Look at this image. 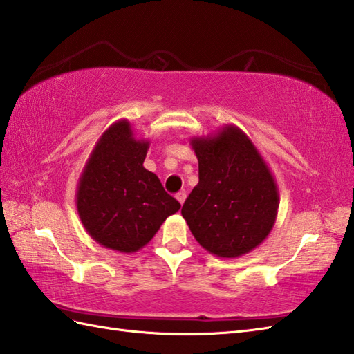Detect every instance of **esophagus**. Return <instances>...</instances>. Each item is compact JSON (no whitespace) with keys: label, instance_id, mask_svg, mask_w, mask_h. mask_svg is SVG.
I'll return each instance as SVG.
<instances>
[{"label":"esophagus","instance_id":"1","mask_svg":"<svg viewBox=\"0 0 354 354\" xmlns=\"http://www.w3.org/2000/svg\"><path fill=\"white\" fill-rule=\"evenodd\" d=\"M176 199H178V202H179V204H184V202H185V199H187V194L184 193V192H179L178 194H176Z\"/></svg>","mask_w":354,"mask_h":354}]
</instances>
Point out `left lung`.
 <instances>
[{
  "label": "left lung",
  "instance_id": "left-lung-1",
  "mask_svg": "<svg viewBox=\"0 0 354 354\" xmlns=\"http://www.w3.org/2000/svg\"><path fill=\"white\" fill-rule=\"evenodd\" d=\"M190 145L199 162V183L181 213L192 234L216 257L251 252L270 234L280 204L265 158L236 124L192 137Z\"/></svg>",
  "mask_w": 354,
  "mask_h": 354
}]
</instances>
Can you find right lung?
Listing matches in <instances>:
<instances>
[{
  "mask_svg": "<svg viewBox=\"0 0 354 354\" xmlns=\"http://www.w3.org/2000/svg\"><path fill=\"white\" fill-rule=\"evenodd\" d=\"M149 146L150 140L138 138L122 118L100 135L80 173L77 214L91 239L108 250L140 251L181 208L142 165Z\"/></svg>",
  "mask_w": 354,
  "mask_h": 354,
  "instance_id": "right-lung-1",
  "label": "right lung"
}]
</instances>
